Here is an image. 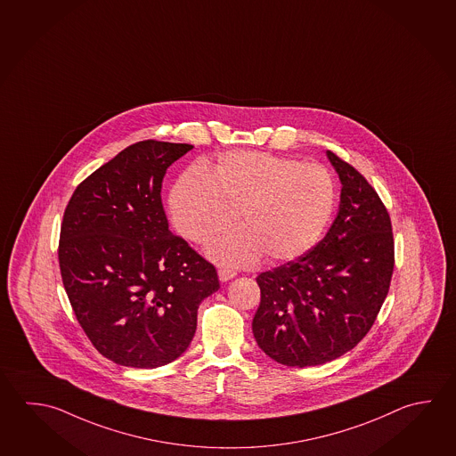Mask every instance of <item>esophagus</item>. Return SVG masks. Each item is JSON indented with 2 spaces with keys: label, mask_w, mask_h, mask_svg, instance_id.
<instances>
[{
  "label": "esophagus",
  "mask_w": 456,
  "mask_h": 456,
  "mask_svg": "<svg viewBox=\"0 0 456 456\" xmlns=\"http://www.w3.org/2000/svg\"><path fill=\"white\" fill-rule=\"evenodd\" d=\"M236 274L238 273L234 270H230V268H220L218 270V280L222 282L230 281Z\"/></svg>",
  "instance_id": "1"
}]
</instances>
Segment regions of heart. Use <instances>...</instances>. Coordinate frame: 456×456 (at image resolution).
<instances>
[{
	"label": "heart",
	"instance_id": "1",
	"mask_svg": "<svg viewBox=\"0 0 456 456\" xmlns=\"http://www.w3.org/2000/svg\"><path fill=\"white\" fill-rule=\"evenodd\" d=\"M336 208V183L328 168L260 151H232L214 166L183 174L168 198L175 232L208 244L240 214L242 228L214 240L216 264L252 265L266 254L282 264L315 248Z\"/></svg>",
	"mask_w": 456,
	"mask_h": 456
}]
</instances>
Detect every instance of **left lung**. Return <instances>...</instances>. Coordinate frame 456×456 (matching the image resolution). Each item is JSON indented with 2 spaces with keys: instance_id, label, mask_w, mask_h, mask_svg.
<instances>
[{
  "instance_id": "1",
  "label": "left lung",
  "mask_w": 456,
  "mask_h": 456,
  "mask_svg": "<svg viewBox=\"0 0 456 456\" xmlns=\"http://www.w3.org/2000/svg\"><path fill=\"white\" fill-rule=\"evenodd\" d=\"M339 176L330 232L294 262L258 274L252 320L258 347L286 366H316L347 354L371 330L389 292L394 238L389 214L362 174L326 151Z\"/></svg>"
}]
</instances>
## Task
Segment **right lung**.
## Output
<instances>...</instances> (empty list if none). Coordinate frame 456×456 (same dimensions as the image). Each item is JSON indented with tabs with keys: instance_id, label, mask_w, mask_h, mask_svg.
I'll return each instance as SVG.
<instances>
[{
	"instance_id": "1",
	"label": "right lung",
	"mask_w": 456,
	"mask_h": 456,
	"mask_svg": "<svg viewBox=\"0 0 456 456\" xmlns=\"http://www.w3.org/2000/svg\"><path fill=\"white\" fill-rule=\"evenodd\" d=\"M191 144L140 141L80 183L67 204L59 266L67 297L101 355L130 368L172 363L190 347L216 268L168 230L160 190Z\"/></svg>"
}]
</instances>
